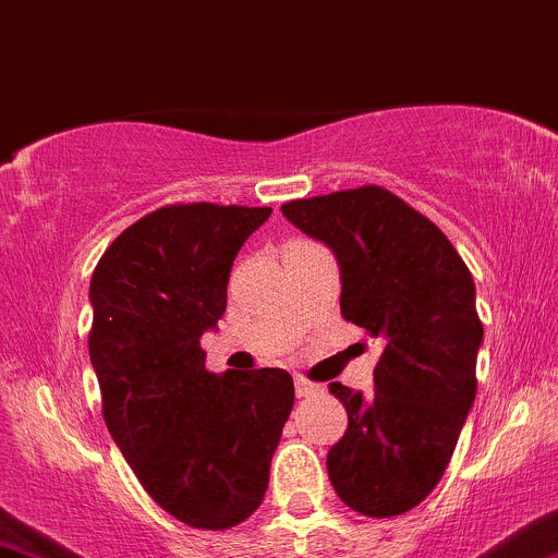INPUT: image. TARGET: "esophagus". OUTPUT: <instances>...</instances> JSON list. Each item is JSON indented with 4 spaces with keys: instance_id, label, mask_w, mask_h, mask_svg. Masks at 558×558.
<instances>
[{
    "instance_id": "1",
    "label": "esophagus",
    "mask_w": 558,
    "mask_h": 558,
    "mask_svg": "<svg viewBox=\"0 0 558 558\" xmlns=\"http://www.w3.org/2000/svg\"><path fill=\"white\" fill-rule=\"evenodd\" d=\"M325 386H319V383H312L306 380V377H296V396L299 399H306V396H317L323 393Z\"/></svg>"
}]
</instances>
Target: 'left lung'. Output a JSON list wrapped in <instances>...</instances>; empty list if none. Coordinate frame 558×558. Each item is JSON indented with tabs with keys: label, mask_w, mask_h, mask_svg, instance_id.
<instances>
[{
	"label": "left lung",
	"mask_w": 558,
	"mask_h": 558,
	"mask_svg": "<svg viewBox=\"0 0 558 558\" xmlns=\"http://www.w3.org/2000/svg\"><path fill=\"white\" fill-rule=\"evenodd\" d=\"M280 209L336 254L343 319L383 341L373 393L330 383L349 414L328 451L332 488L364 517L403 514L444 477L475 403V280L444 230L380 185Z\"/></svg>",
	"instance_id": "obj_1"
}]
</instances>
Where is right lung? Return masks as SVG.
I'll return each mask as SVG.
<instances>
[{"instance_id":"1","label":"right lung","mask_w":558,"mask_h":558,"mask_svg":"<svg viewBox=\"0 0 558 558\" xmlns=\"http://www.w3.org/2000/svg\"><path fill=\"white\" fill-rule=\"evenodd\" d=\"M272 207L168 204L101 254L88 299V354L107 430L138 483L189 527L252 517L293 409L286 369L215 375L202 336L226 315L243 241Z\"/></svg>"}]
</instances>
